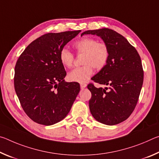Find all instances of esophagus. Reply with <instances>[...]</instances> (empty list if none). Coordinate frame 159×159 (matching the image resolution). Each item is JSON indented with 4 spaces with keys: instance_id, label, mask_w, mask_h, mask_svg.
Masks as SVG:
<instances>
[{
    "instance_id": "esophagus-1",
    "label": "esophagus",
    "mask_w": 159,
    "mask_h": 159,
    "mask_svg": "<svg viewBox=\"0 0 159 159\" xmlns=\"http://www.w3.org/2000/svg\"><path fill=\"white\" fill-rule=\"evenodd\" d=\"M86 87H87V85H86L85 83H82V84H80V88H81V89H84Z\"/></svg>"
}]
</instances>
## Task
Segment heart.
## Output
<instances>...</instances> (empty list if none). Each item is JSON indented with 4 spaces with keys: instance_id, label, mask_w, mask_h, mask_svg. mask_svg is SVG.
<instances>
[{
    "instance_id": "1",
    "label": "heart",
    "mask_w": 159,
    "mask_h": 159,
    "mask_svg": "<svg viewBox=\"0 0 159 159\" xmlns=\"http://www.w3.org/2000/svg\"><path fill=\"white\" fill-rule=\"evenodd\" d=\"M74 48L79 53H83V65L69 72L68 79L71 81L85 83L92 75L93 67L97 70H100L108 62L110 52L108 45L105 43L98 42L93 38L83 37L74 42ZM60 60L64 66L70 68L74 63L73 53L66 48H62L60 52Z\"/></svg>"
}]
</instances>
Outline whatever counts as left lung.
<instances>
[{
    "mask_svg": "<svg viewBox=\"0 0 159 159\" xmlns=\"http://www.w3.org/2000/svg\"><path fill=\"white\" fill-rule=\"evenodd\" d=\"M85 34L100 37L110 52L107 65L92 78L107 87L88 85L92 93L90 113L99 123L116 125L130 116L138 103L144 79L140 57L125 38L111 29L88 30L80 36Z\"/></svg>",
    "mask_w": 159,
    "mask_h": 159,
    "instance_id": "8db88e82",
    "label": "left lung"
}]
</instances>
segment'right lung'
<instances>
[{
	"instance_id": "obj_1",
	"label": "right lung",
	"mask_w": 159,
	"mask_h": 159,
	"mask_svg": "<svg viewBox=\"0 0 159 159\" xmlns=\"http://www.w3.org/2000/svg\"><path fill=\"white\" fill-rule=\"evenodd\" d=\"M80 31L43 35L26 48L17 61L15 90L24 111L34 122L55 124L71 110L80 85L65 82L60 52Z\"/></svg>"
}]
</instances>
